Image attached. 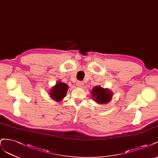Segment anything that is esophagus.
<instances>
[{
	"instance_id": "obj_1",
	"label": "esophagus",
	"mask_w": 158,
	"mask_h": 158,
	"mask_svg": "<svg viewBox=\"0 0 158 158\" xmlns=\"http://www.w3.org/2000/svg\"><path fill=\"white\" fill-rule=\"evenodd\" d=\"M83 85V83L81 82V81H78V82L77 83V86H78V87H82Z\"/></svg>"
}]
</instances>
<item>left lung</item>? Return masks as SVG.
Here are the masks:
<instances>
[{
    "label": "left lung",
    "mask_w": 158,
    "mask_h": 158,
    "mask_svg": "<svg viewBox=\"0 0 158 158\" xmlns=\"http://www.w3.org/2000/svg\"><path fill=\"white\" fill-rule=\"evenodd\" d=\"M92 97L95 102L99 104L109 103L112 98V92L108 89H104L100 86H96L91 91Z\"/></svg>",
    "instance_id": "obj_1"
}]
</instances>
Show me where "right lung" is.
Masks as SVG:
<instances>
[{
  "label": "right lung",
  "mask_w": 158,
  "mask_h": 158,
  "mask_svg": "<svg viewBox=\"0 0 158 158\" xmlns=\"http://www.w3.org/2000/svg\"><path fill=\"white\" fill-rule=\"evenodd\" d=\"M68 85L62 81H58L49 91L50 97L56 102L62 101L67 94Z\"/></svg>",
  "instance_id": "obj_1"
}]
</instances>
